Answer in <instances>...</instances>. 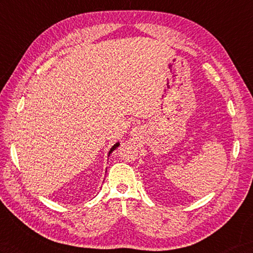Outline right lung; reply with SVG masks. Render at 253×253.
I'll return each mask as SVG.
<instances>
[{"label": "right lung", "mask_w": 253, "mask_h": 253, "mask_svg": "<svg viewBox=\"0 0 253 253\" xmlns=\"http://www.w3.org/2000/svg\"><path fill=\"white\" fill-rule=\"evenodd\" d=\"M119 145H120V142H117V143H115V144L112 146V148H111V150H110V152H109V156H110V154L112 153V152H113L116 148H119Z\"/></svg>", "instance_id": "add662e5"}]
</instances>
